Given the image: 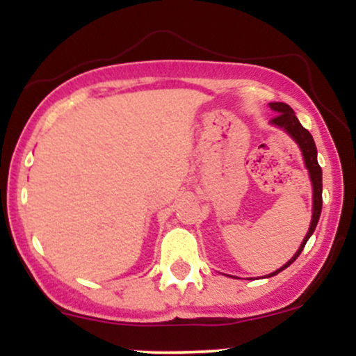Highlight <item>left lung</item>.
<instances>
[{
	"label": "left lung",
	"mask_w": 356,
	"mask_h": 356,
	"mask_svg": "<svg viewBox=\"0 0 356 356\" xmlns=\"http://www.w3.org/2000/svg\"><path fill=\"white\" fill-rule=\"evenodd\" d=\"M269 107L276 112V115L271 118V124L284 129L286 132H288L289 136H291L298 142V145H300L301 152H303V157H305V164H306V167H308L309 177H312V184H313V219H312V224H309L308 234H306V238L303 243H301V246L296 251V254L293 256L283 268H280L277 271L273 273V275H269V276H275L280 271H283L284 268H288L289 264H291L293 261H295L296 257L301 254L306 241L309 239V236H312L314 229H316L318 219H320V214H321L323 184H321V167L316 161V145H314L312 134H309L308 130H306L305 127L300 124V120H298L295 112H293V108L289 107V105L283 104V102H273V104H269Z\"/></svg>",
	"instance_id": "obj_1"
}]
</instances>
